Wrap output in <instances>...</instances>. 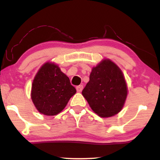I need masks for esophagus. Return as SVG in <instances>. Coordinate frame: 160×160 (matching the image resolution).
Masks as SVG:
<instances>
[{
	"instance_id": "1",
	"label": "esophagus",
	"mask_w": 160,
	"mask_h": 160,
	"mask_svg": "<svg viewBox=\"0 0 160 160\" xmlns=\"http://www.w3.org/2000/svg\"><path fill=\"white\" fill-rule=\"evenodd\" d=\"M83 89V86L82 85H78L76 87V90H77V92H82Z\"/></svg>"
}]
</instances>
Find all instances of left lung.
<instances>
[{
    "instance_id": "1",
    "label": "left lung",
    "mask_w": 160,
    "mask_h": 160,
    "mask_svg": "<svg viewBox=\"0 0 160 160\" xmlns=\"http://www.w3.org/2000/svg\"><path fill=\"white\" fill-rule=\"evenodd\" d=\"M128 89L121 70L109 59L94 67L82 94L100 117H111L121 112Z\"/></svg>"
}]
</instances>
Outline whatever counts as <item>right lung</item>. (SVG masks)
Here are the masks:
<instances>
[{"label": "right lung", "instance_id": "obj_1", "mask_svg": "<svg viewBox=\"0 0 160 160\" xmlns=\"http://www.w3.org/2000/svg\"><path fill=\"white\" fill-rule=\"evenodd\" d=\"M76 93L68 77L53 63H44L32 82L31 98L39 112L55 116L66 107L69 99Z\"/></svg>", "mask_w": 160, "mask_h": 160}]
</instances>
